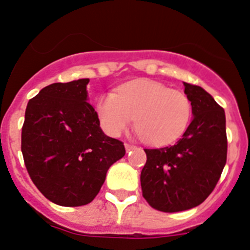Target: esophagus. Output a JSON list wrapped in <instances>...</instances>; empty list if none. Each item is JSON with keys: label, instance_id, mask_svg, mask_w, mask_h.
Masks as SVG:
<instances>
[{"label": "esophagus", "instance_id": "34e87169", "mask_svg": "<svg viewBox=\"0 0 250 250\" xmlns=\"http://www.w3.org/2000/svg\"><path fill=\"white\" fill-rule=\"evenodd\" d=\"M125 150H127V151H130V150H134V149H137L136 146H133V144H129V143H125Z\"/></svg>", "mask_w": 250, "mask_h": 250}]
</instances>
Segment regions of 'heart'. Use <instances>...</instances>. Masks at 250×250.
Here are the masks:
<instances>
[{
	"label": "heart",
	"instance_id": "1",
	"mask_svg": "<svg viewBox=\"0 0 250 250\" xmlns=\"http://www.w3.org/2000/svg\"><path fill=\"white\" fill-rule=\"evenodd\" d=\"M96 111L100 125L109 136H120L136 120L142 139L163 146L183 137L192 106L183 91L150 79H136L121 85L116 93L102 95Z\"/></svg>",
	"mask_w": 250,
	"mask_h": 250
}]
</instances>
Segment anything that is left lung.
Masks as SVG:
<instances>
[{"mask_svg": "<svg viewBox=\"0 0 250 250\" xmlns=\"http://www.w3.org/2000/svg\"><path fill=\"white\" fill-rule=\"evenodd\" d=\"M193 118L174 146L144 149L143 197L153 208L180 212L199 206L216 188L227 162L225 109L200 86L184 83Z\"/></svg>", "mask_w": 250, "mask_h": 250, "instance_id": "obj_1", "label": "left lung"}]
</instances>
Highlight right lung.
<instances>
[{"instance_id": "1", "label": "right lung", "mask_w": 250, "mask_h": 250, "mask_svg": "<svg viewBox=\"0 0 250 250\" xmlns=\"http://www.w3.org/2000/svg\"><path fill=\"white\" fill-rule=\"evenodd\" d=\"M88 81L45 86L25 108L24 165L37 188L60 206L90 204L108 167L125 154L123 142L102 132L97 112L87 102Z\"/></svg>"}]
</instances>
